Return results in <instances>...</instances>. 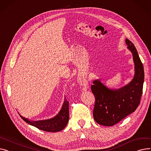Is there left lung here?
<instances>
[{
	"label": "left lung",
	"mask_w": 151,
	"mask_h": 151,
	"mask_svg": "<svg viewBox=\"0 0 151 151\" xmlns=\"http://www.w3.org/2000/svg\"><path fill=\"white\" fill-rule=\"evenodd\" d=\"M132 53L135 74L128 84L119 88H110L99 79L93 81L91 90L95 95L93 118L99 124L112 126L135 111L140 103L145 79L144 68L133 43L126 39Z\"/></svg>",
	"instance_id": "left-lung-1"
}]
</instances>
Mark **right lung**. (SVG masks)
<instances>
[{
    "label": "right lung",
    "instance_id": "right-lung-1",
    "mask_svg": "<svg viewBox=\"0 0 151 151\" xmlns=\"http://www.w3.org/2000/svg\"><path fill=\"white\" fill-rule=\"evenodd\" d=\"M20 116L24 119L27 123L37 127V129L46 132H56L61 131L67 126L69 120V109L68 102L64 99L61 109L59 113L54 117L47 119L32 121L27 118L22 116L19 114Z\"/></svg>",
    "mask_w": 151,
    "mask_h": 151
}]
</instances>
